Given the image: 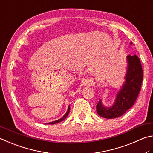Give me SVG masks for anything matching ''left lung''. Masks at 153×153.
Returning <instances> with one entry per match:
<instances>
[{
  "instance_id": "left-lung-1",
  "label": "left lung",
  "mask_w": 153,
  "mask_h": 153,
  "mask_svg": "<svg viewBox=\"0 0 153 153\" xmlns=\"http://www.w3.org/2000/svg\"><path fill=\"white\" fill-rule=\"evenodd\" d=\"M132 44L130 42V44ZM127 62L125 82L117 93L113 105L105 107L101 100L97 104V112L101 117L113 119L122 116L132 108L138 97L143 79L141 62L136 55L127 56Z\"/></svg>"
}]
</instances>
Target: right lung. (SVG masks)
<instances>
[{"label":"right lung","instance_id":"add662e5","mask_svg":"<svg viewBox=\"0 0 153 153\" xmlns=\"http://www.w3.org/2000/svg\"><path fill=\"white\" fill-rule=\"evenodd\" d=\"M70 109H71V108H70V105L68 106V110H67V111H66V113L64 114V116L62 117H61L60 119H59V120H56V121H53V122H49V123H47V124H57V123H59V122H62V121H63V120L66 118V117H67V116H68V114H69V112H70Z\"/></svg>","mask_w":153,"mask_h":153}]
</instances>
